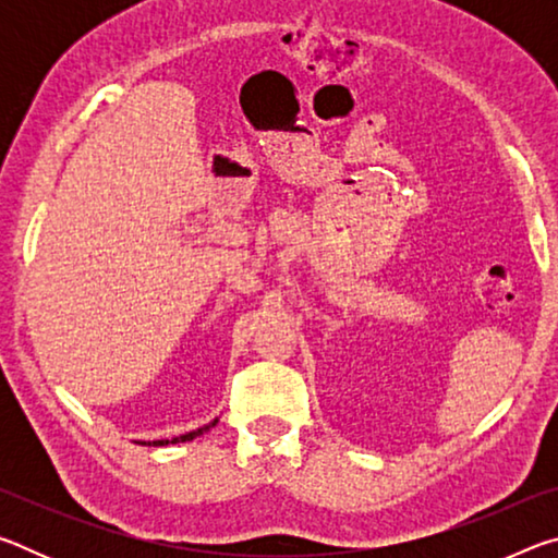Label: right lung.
Listing matches in <instances>:
<instances>
[{
  "instance_id": "right-lung-1",
  "label": "right lung",
  "mask_w": 558,
  "mask_h": 558,
  "mask_svg": "<svg viewBox=\"0 0 558 558\" xmlns=\"http://www.w3.org/2000/svg\"><path fill=\"white\" fill-rule=\"evenodd\" d=\"M211 426H216V421H214V423H209V426L196 428V430H192V433H186V436H179V438H172V440H153V442H143V446H167V442H186V440H194L196 436H202V433H204V430H209Z\"/></svg>"
}]
</instances>
